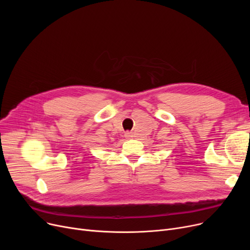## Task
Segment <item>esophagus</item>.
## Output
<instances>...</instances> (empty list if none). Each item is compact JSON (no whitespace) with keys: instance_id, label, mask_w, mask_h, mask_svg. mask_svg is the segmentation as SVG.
I'll use <instances>...</instances> for the list:
<instances>
[{"instance_id":"esophagus-1","label":"esophagus","mask_w":250,"mask_h":250,"mask_svg":"<svg viewBox=\"0 0 250 250\" xmlns=\"http://www.w3.org/2000/svg\"><path fill=\"white\" fill-rule=\"evenodd\" d=\"M125 137L126 139H129V138H132L133 136H132V134L127 132V133H125Z\"/></svg>"}]
</instances>
